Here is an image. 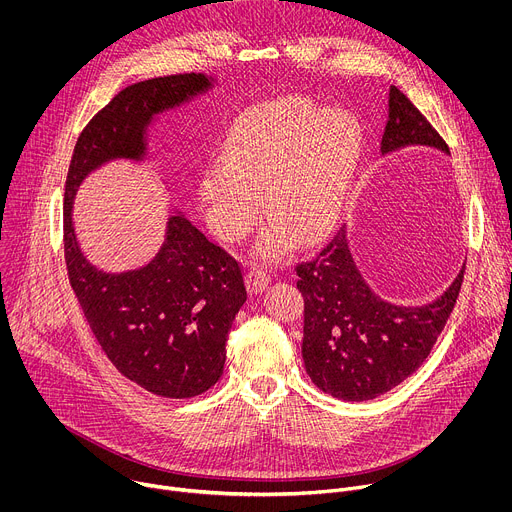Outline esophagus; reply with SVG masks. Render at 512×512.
Instances as JSON below:
<instances>
[{
    "label": "esophagus",
    "mask_w": 512,
    "mask_h": 512,
    "mask_svg": "<svg viewBox=\"0 0 512 512\" xmlns=\"http://www.w3.org/2000/svg\"><path fill=\"white\" fill-rule=\"evenodd\" d=\"M245 283H247L249 294H259V291H263L267 287L269 275L259 267H251L245 275Z\"/></svg>",
    "instance_id": "1"
}]
</instances>
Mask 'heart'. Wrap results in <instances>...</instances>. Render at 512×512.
<instances>
[{
	"instance_id": "b5f03b06",
	"label": "heart",
	"mask_w": 512,
	"mask_h": 512,
	"mask_svg": "<svg viewBox=\"0 0 512 512\" xmlns=\"http://www.w3.org/2000/svg\"><path fill=\"white\" fill-rule=\"evenodd\" d=\"M362 133L344 111H322L302 97H283L245 111L229 129L223 160L200 180L210 229L243 239L263 214L271 221L261 253L281 255L316 239L338 216L360 162Z\"/></svg>"
}]
</instances>
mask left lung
Listing matches in <instances>:
<instances>
[{"instance_id": "1", "label": "left lung", "mask_w": 512, "mask_h": 512, "mask_svg": "<svg viewBox=\"0 0 512 512\" xmlns=\"http://www.w3.org/2000/svg\"><path fill=\"white\" fill-rule=\"evenodd\" d=\"M431 145L448 152L421 111L389 91V121L381 152ZM304 296L302 356L312 383L342 401L375 399L413 375L442 334L460 294L464 269L442 298L419 308L381 300L362 279L342 227L310 261L296 265Z\"/></svg>"}]
</instances>
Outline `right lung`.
<instances>
[{
  "label": "right lung",
  "instance_id": "obj_1",
  "mask_svg": "<svg viewBox=\"0 0 512 512\" xmlns=\"http://www.w3.org/2000/svg\"><path fill=\"white\" fill-rule=\"evenodd\" d=\"M210 85L208 77L184 72L125 87L79 135L64 184V259L83 314L115 369L168 399L196 397L221 379L229 330L247 300L241 267L176 212L148 265L105 273L77 243L72 200L105 162L143 160L145 129L154 115Z\"/></svg>",
  "mask_w": 512,
  "mask_h": 512
}]
</instances>
